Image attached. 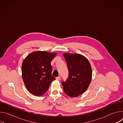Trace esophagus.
Masks as SVG:
<instances>
[{
	"label": "esophagus",
	"mask_w": 123,
	"mask_h": 123,
	"mask_svg": "<svg viewBox=\"0 0 123 123\" xmlns=\"http://www.w3.org/2000/svg\"><path fill=\"white\" fill-rule=\"evenodd\" d=\"M56 79L57 80H59L60 79V76H58V77H56Z\"/></svg>",
	"instance_id": "34e87169"
}]
</instances>
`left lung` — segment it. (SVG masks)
<instances>
[{"label":"left lung","instance_id":"1","mask_svg":"<svg viewBox=\"0 0 123 123\" xmlns=\"http://www.w3.org/2000/svg\"><path fill=\"white\" fill-rule=\"evenodd\" d=\"M68 71V77L61 83L65 93L75 97L83 93L88 88L92 77L91 65L85 57L79 54H65Z\"/></svg>","mask_w":123,"mask_h":123}]
</instances>
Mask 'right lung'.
I'll list each match as a JSON object with an SVG mask.
<instances>
[{
	"label": "right lung",
	"instance_id": "right-lung-1",
	"mask_svg": "<svg viewBox=\"0 0 123 123\" xmlns=\"http://www.w3.org/2000/svg\"><path fill=\"white\" fill-rule=\"evenodd\" d=\"M55 53L37 51L30 54L22 65V78L28 91L36 96H41L48 90L51 83L55 80L52 76L50 62Z\"/></svg>",
	"mask_w": 123,
	"mask_h": 123
}]
</instances>
